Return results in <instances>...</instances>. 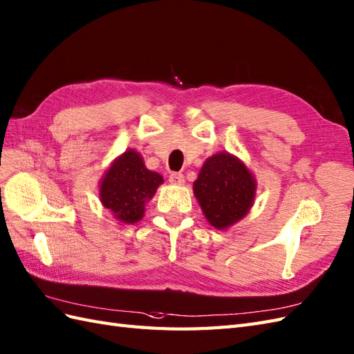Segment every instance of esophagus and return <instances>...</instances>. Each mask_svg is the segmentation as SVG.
Segmentation results:
<instances>
[{
  "label": "esophagus",
  "mask_w": 354,
  "mask_h": 354,
  "mask_svg": "<svg viewBox=\"0 0 354 354\" xmlns=\"http://www.w3.org/2000/svg\"><path fill=\"white\" fill-rule=\"evenodd\" d=\"M169 180L171 184H178V185H180V184H184V175L180 174V171H171V174L169 175Z\"/></svg>",
  "instance_id": "1"
}]
</instances>
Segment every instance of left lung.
I'll return each mask as SVG.
<instances>
[{"mask_svg": "<svg viewBox=\"0 0 354 354\" xmlns=\"http://www.w3.org/2000/svg\"><path fill=\"white\" fill-rule=\"evenodd\" d=\"M256 180L242 161L220 152L207 158L194 183V196L215 229L245 216L254 201Z\"/></svg>", "mask_w": 354, "mask_h": 354, "instance_id": "left-lung-1", "label": "left lung"}]
</instances>
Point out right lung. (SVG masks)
I'll return each mask as SVG.
<instances>
[{
	"instance_id": "1",
	"label": "right lung",
	"mask_w": 354,
	"mask_h": 354,
	"mask_svg": "<svg viewBox=\"0 0 354 354\" xmlns=\"http://www.w3.org/2000/svg\"><path fill=\"white\" fill-rule=\"evenodd\" d=\"M160 184L161 175L148 170L139 153L129 149L106 171L100 185V197L115 218L133 224L142 218L145 202L156 194Z\"/></svg>"
}]
</instances>
